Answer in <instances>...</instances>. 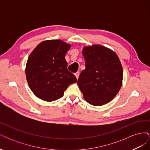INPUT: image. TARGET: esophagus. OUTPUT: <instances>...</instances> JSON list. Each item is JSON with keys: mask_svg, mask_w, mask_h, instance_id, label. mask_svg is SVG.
I'll return each mask as SVG.
<instances>
[{"mask_svg": "<svg viewBox=\"0 0 150 150\" xmlns=\"http://www.w3.org/2000/svg\"><path fill=\"white\" fill-rule=\"evenodd\" d=\"M79 72H76V73L74 74V75H75V76L76 77V78H77V79H78V78H79Z\"/></svg>", "mask_w": 150, "mask_h": 150, "instance_id": "1", "label": "esophagus"}]
</instances>
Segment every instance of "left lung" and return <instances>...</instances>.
<instances>
[{
    "label": "left lung",
    "instance_id": "obj_1",
    "mask_svg": "<svg viewBox=\"0 0 150 150\" xmlns=\"http://www.w3.org/2000/svg\"><path fill=\"white\" fill-rule=\"evenodd\" d=\"M85 69L78 84L85 100L93 106L111 101L121 87L123 71L117 54L101 45L84 47Z\"/></svg>",
    "mask_w": 150,
    "mask_h": 150
}]
</instances>
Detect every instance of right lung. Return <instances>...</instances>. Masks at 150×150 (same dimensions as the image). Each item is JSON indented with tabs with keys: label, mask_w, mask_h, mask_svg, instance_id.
Returning a JSON list of instances; mask_svg holds the SVG:
<instances>
[{
	"label": "right lung",
	"mask_w": 150,
	"mask_h": 150,
	"mask_svg": "<svg viewBox=\"0 0 150 150\" xmlns=\"http://www.w3.org/2000/svg\"><path fill=\"white\" fill-rule=\"evenodd\" d=\"M71 45L61 40L40 42L31 52L25 67L26 79L38 98L51 102L61 98L71 84L77 81L67 69L65 59Z\"/></svg>",
	"instance_id": "obj_1"
}]
</instances>
